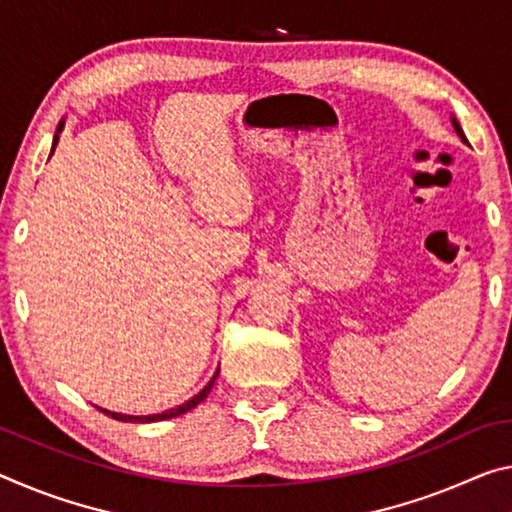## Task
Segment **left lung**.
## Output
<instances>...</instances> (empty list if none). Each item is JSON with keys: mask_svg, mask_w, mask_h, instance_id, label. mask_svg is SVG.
Instances as JSON below:
<instances>
[{"mask_svg": "<svg viewBox=\"0 0 512 512\" xmlns=\"http://www.w3.org/2000/svg\"><path fill=\"white\" fill-rule=\"evenodd\" d=\"M451 125H453V129H456V134L460 136V141H462V143H467L465 134H462V127H460V123H458V120H456V116H451Z\"/></svg>", "mask_w": 512, "mask_h": 512, "instance_id": "left-lung-1", "label": "left lung"}]
</instances>
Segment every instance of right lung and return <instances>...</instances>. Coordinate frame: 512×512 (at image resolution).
Here are the masks:
<instances>
[{"mask_svg":"<svg viewBox=\"0 0 512 512\" xmlns=\"http://www.w3.org/2000/svg\"><path fill=\"white\" fill-rule=\"evenodd\" d=\"M63 125H66V120H61L59 127H56V134H54V141H52L50 157H52L54 150H56V143H59V136H61V132H63ZM216 378H218V371L214 373V378L209 380V383H207L205 387H202L196 396H193V399L184 401L182 405H177V408H170V410H164V412H157V415H123V412H111V410H104V408H100V405H95V408L100 410V412H104V415L111 417V419H118V421H129V424H152V421H161V419H173V417H180V415H184V412L193 410V408H196L198 403L205 401V399H207V394L212 392V387H214V380H216Z\"/></svg>","mask_w":512,"mask_h":512,"instance_id":"1","label":"right lung"}]
</instances>
